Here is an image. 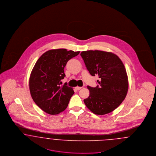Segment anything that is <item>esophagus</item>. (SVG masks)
Segmentation results:
<instances>
[{
  "label": "esophagus",
  "mask_w": 156,
  "mask_h": 156,
  "mask_svg": "<svg viewBox=\"0 0 156 156\" xmlns=\"http://www.w3.org/2000/svg\"><path fill=\"white\" fill-rule=\"evenodd\" d=\"M82 87H75V89H76V90H80V89H82Z\"/></svg>",
  "instance_id": "obj_1"
}]
</instances>
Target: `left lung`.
I'll return each instance as SVG.
<instances>
[{"label":"left lung","mask_w":156,"mask_h":156,"mask_svg":"<svg viewBox=\"0 0 156 156\" xmlns=\"http://www.w3.org/2000/svg\"><path fill=\"white\" fill-rule=\"evenodd\" d=\"M81 55L90 74L99 78L97 87L87 86L89 96L84 103L98 115L111 113L122 104L127 93L129 83L124 64L112 52L88 50L82 51Z\"/></svg>","instance_id":"left-lung-1"}]
</instances>
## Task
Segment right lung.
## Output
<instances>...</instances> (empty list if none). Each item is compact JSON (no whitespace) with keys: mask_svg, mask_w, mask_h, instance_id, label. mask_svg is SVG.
I'll return each mask as SVG.
<instances>
[{"mask_svg":"<svg viewBox=\"0 0 156 156\" xmlns=\"http://www.w3.org/2000/svg\"><path fill=\"white\" fill-rule=\"evenodd\" d=\"M80 51L60 48L44 52L37 60L29 79L30 94L34 102L43 111L57 115L68 106L73 89L67 84L61 86L66 76L67 62Z\"/></svg>","mask_w":156,"mask_h":156,"instance_id":"obj_1","label":"right lung"}]
</instances>
